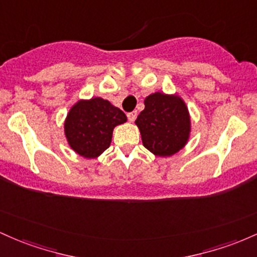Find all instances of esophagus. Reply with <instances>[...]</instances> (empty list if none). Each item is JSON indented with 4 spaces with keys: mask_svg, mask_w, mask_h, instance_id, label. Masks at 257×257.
<instances>
[{
    "mask_svg": "<svg viewBox=\"0 0 257 257\" xmlns=\"http://www.w3.org/2000/svg\"><path fill=\"white\" fill-rule=\"evenodd\" d=\"M127 117H128V121L134 122V121L136 120V117H137V111H131V113H128Z\"/></svg>",
    "mask_w": 257,
    "mask_h": 257,
    "instance_id": "esophagus-1",
    "label": "esophagus"
}]
</instances>
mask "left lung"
I'll list each match as a JSON object with an SVG mask.
<instances>
[{"mask_svg":"<svg viewBox=\"0 0 257 257\" xmlns=\"http://www.w3.org/2000/svg\"><path fill=\"white\" fill-rule=\"evenodd\" d=\"M143 146L158 157H171L188 142L191 117L186 103L177 94L161 92L144 99V110L136 120Z\"/></svg>","mask_w":257,"mask_h":257,"instance_id":"obj_1","label":"left lung"}]
</instances>
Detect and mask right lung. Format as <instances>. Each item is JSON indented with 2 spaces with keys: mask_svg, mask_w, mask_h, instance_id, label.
Segmentation results:
<instances>
[{
  "mask_svg": "<svg viewBox=\"0 0 257 257\" xmlns=\"http://www.w3.org/2000/svg\"><path fill=\"white\" fill-rule=\"evenodd\" d=\"M126 120L125 113L109 100L100 97L81 99L71 106L65 119L66 141L79 155L94 159L109 148L115 126Z\"/></svg>",
  "mask_w": 257,
  "mask_h": 257,
  "instance_id": "add662e5",
  "label": "right lung"
}]
</instances>
